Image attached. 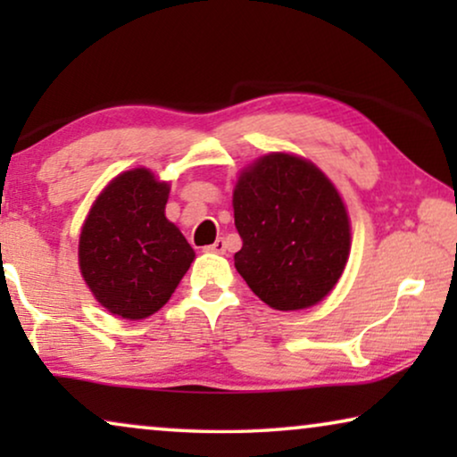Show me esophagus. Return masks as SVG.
<instances>
[{
	"label": "esophagus",
	"instance_id": "1",
	"mask_svg": "<svg viewBox=\"0 0 457 457\" xmlns=\"http://www.w3.org/2000/svg\"><path fill=\"white\" fill-rule=\"evenodd\" d=\"M205 249H208V252H214V253H227V241L216 239L212 245H208Z\"/></svg>",
	"mask_w": 457,
	"mask_h": 457
}]
</instances>
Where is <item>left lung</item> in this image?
Returning a JSON list of instances; mask_svg holds the SVG:
<instances>
[{"label": "left lung", "mask_w": 457, "mask_h": 457, "mask_svg": "<svg viewBox=\"0 0 457 457\" xmlns=\"http://www.w3.org/2000/svg\"><path fill=\"white\" fill-rule=\"evenodd\" d=\"M243 247L237 272L274 310H303L328 295L349 258L345 204L312 162L268 154L241 172L233 193Z\"/></svg>", "instance_id": "obj_1"}]
</instances>
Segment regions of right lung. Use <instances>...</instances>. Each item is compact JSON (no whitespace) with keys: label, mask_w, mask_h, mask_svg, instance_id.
I'll return each mask as SVG.
<instances>
[{"label":"right lung","mask_w":457,"mask_h":457,"mask_svg":"<svg viewBox=\"0 0 457 457\" xmlns=\"http://www.w3.org/2000/svg\"><path fill=\"white\" fill-rule=\"evenodd\" d=\"M170 185L147 168L122 172L99 193L80 230L79 266L110 314L141 320L164 305L195 252L164 214Z\"/></svg>","instance_id":"add662e5"}]
</instances>
